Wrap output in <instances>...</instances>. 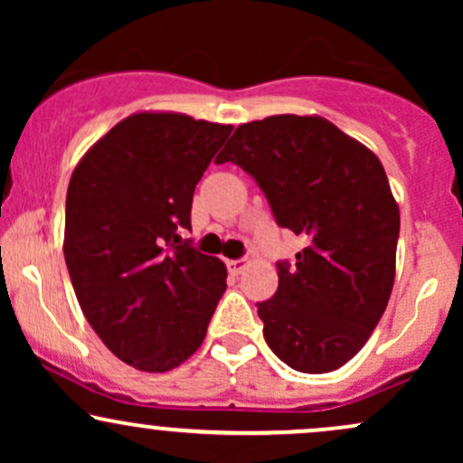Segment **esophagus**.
Returning <instances> with one entry per match:
<instances>
[{"instance_id": "1", "label": "esophagus", "mask_w": 463, "mask_h": 463, "mask_svg": "<svg viewBox=\"0 0 463 463\" xmlns=\"http://www.w3.org/2000/svg\"><path fill=\"white\" fill-rule=\"evenodd\" d=\"M226 268H228V272L231 274H241L243 269L248 268V259H231V261L226 263Z\"/></svg>"}]
</instances>
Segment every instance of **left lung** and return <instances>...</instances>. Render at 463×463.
Instances as JSON below:
<instances>
[{
    "instance_id": "1",
    "label": "left lung",
    "mask_w": 463,
    "mask_h": 463,
    "mask_svg": "<svg viewBox=\"0 0 463 463\" xmlns=\"http://www.w3.org/2000/svg\"><path fill=\"white\" fill-rule=\"evenodd\" d=\"M215 163H235L276 224L307 246L279 261V289L257 302L263 335L289 368L322 374L364 348L396 272L401 213L379 158L322 117L274 115L239 126Z\"/></svg>"
}]
</instances>
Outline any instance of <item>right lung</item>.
I'll return each instance as SVG.
<instances>
[{"mask_svg":"<svg viewBox=\"0 0 463 463\" xmlns=\"http://www.w3.org/2000/svg\"><path fill=\"white\" fill-rule=\"evenodd\" d=\"M231 126L137 113L84 154L69 180L65 261L84 317L106 348L143 372L200 348L226 268L191 239L195 184Z\"/></svg>","mask_w":463,"mask_h":463,"instance_id":"right-lung-1","label":"right lung"}]
</instances>
